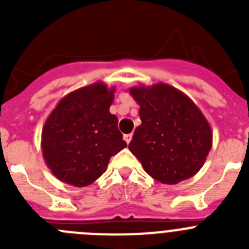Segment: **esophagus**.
I'll use <instances>...</instances> for the list:
<instances>
[{
    "label": "esophagus",
    "instance_id": "obj_1",
    "mask_svg": "<svg viewBox=\"0 0 249 249\" xmlns=\"http://www.w3.org/2000/svg\"><path fill=\"white\" fill-rule=\"evenodd\" d=\"M123 138H124V141H126L127 143H129V142H131V140H132V135H131V133H129V135H124V136H123Z\"/></svg>",
    "mask_w": 249,
    "mask_h": 249
}]
</instances>
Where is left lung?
Listing matches in <instances>:
<instances>
[{
	"label": "left lung",
	"instance_id": "1",
	"mask_svg": "<svg viewBox=\"0 0 249 249\" xmlns=\"http://www.w3.org/2000/svg\"><path fill=\"white\" fill-rule=\"evenodd\" d=\"M129 93L142 123L128 148L143 169L164 184H177L202 168L212 148V129L187 94L166 83L138 86Z\"/></svg>",
	"mask_w": 249,
	"mask_h": 249
}]
</instances>
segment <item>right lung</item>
Here are the masks:
<instances>
[{
	"instance_id": "1",
	"label": "right lung",
	"mask_w": 249,
	"mask_h": 249,
	"mask_svg": "<svg viewBox=\"0 0 249 249\" xmlns=\"http://www.w3.org/2000/svg\"><path fill=\"white\" fill-rule=\"evenodd\" d=\"M116 89L96 82L68 93L51 112L41 147L51 172L63 183L86 187L106 172L109 158L127 146L109 112Z\"/></svg>"
}]
</instances>
